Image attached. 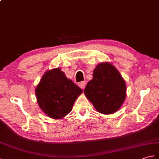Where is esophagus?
Returning <instances> with one entry per match:
<instances>
[{"mask_svg":"<svg viewBox=\"0 0 159 159\" xmlns=\"http://www.w3.org/2000/svg\"><path fill=\"white\" fill-rule=\"evenodd\" d=\"M85 86H86V83L84 82V81H83V82H80L79 83V87L81 88V89H84L85 88Z\"/></svg>","mask_w":159,"mask_h":159,"instance_id":"34e87169","label":"esophagus"}]
</instances>
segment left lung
I'll return each instance as SVG.
<instances>
[{
  "label": "left lung",
  "instance_id": "8db88e82",
  "mask_svg": "<svg viewBox=\"0 0 159 159\" xmlns=\"http://www.w3.org/2000/svg\"><path fill=\"white\" fill-rule=\"evenodd\" d=\"M84 93L98 112L111 114L123 104L126 84L115 66L110 62H102L93 70V79L88 82Z\"/></svg>",
  "mask_w": 159,
  "mask_h": 159
}]
</instances>
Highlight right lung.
<instances>
[{
	"instance_id": "add662e5",
	"label": "right lung",
	"mask_w": 159,
	"mask_h": 159,
	"mask_svg": "<svg viewBox=\"0 0 159 159\" xmlns=\"http://www.w3.org/2000/svg\"><path fill=\"white\" fill-rule=\"evenodd\" d=\"M83 90L66 76L60 68L48 70L35 89L38 104L47 116L61 119L72 110Z\"/></svg>"
}]
</instances>
